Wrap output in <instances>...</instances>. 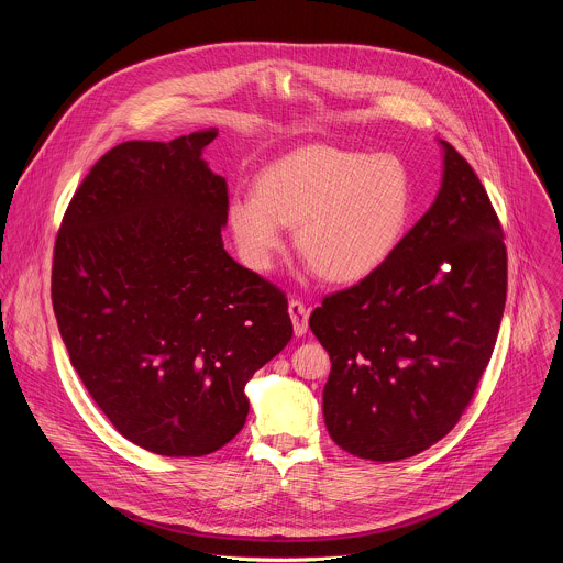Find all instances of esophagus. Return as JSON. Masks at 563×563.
Segmentation results:
<instances>
[{
  "label": "esophagus",
  "instance_id": "obj_1",
  "mask_svg": "<svg viewBox=\"0 0 563 563\" xmlns=\"http://www.w3.org/2000/svg\"><path fill=\"white\" fill-rule=\"evenodd\" d=\"M289 316H291V323H294V334L296 336H302L307 334V318H309V309L305 307L302 300L298 298H291L289 300Z\"/></svg>",
  "mask_w": 563,
  "mask_h": 563
}]
</instances>
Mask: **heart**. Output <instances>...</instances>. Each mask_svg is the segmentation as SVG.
<instances>
[{
	"instance_id": "b5f03b06",
	"label": "heart",
	"mask_w": 563,
	"mask_h": 563,
	"mask_svg": "<svg viewBox=\"0 0 563 563\" xmlns=\"http://www.w3.org/2000/svg\"><path fill=\"white\" fill-rule=\"evenodd\" d=\"M412 209V180L396 157L307 144L272 163L256 194L233 198L229 222L258 269L283 250L285 224H296L307 265L325 280L354 283L396 252Z\"/></svg>"
}]
</instances>
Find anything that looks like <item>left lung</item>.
Masks as SVG:
<instances>
[{"label":"left lung","instance_id":"obj_1","mask_svg":"<svg viewBox=\"0 0 563 563\" xmlns=\"http://www.w3.org/2000/svg\"><path fill=\"white\" fill-rule=\"evenodd\" d=\"M441 191L396 252L323 298L309 328L332 358L323 417L339 448L415 456L461 419L501 325L508 254L499 216L448 142Z\"/></svg>","mask_w":563,"mask_h":563}]
</instances>
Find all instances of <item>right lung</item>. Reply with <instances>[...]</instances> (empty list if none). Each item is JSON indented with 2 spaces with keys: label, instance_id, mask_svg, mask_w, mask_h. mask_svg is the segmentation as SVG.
I'll return each mask as SVG.
<instances>
[{
  "label": "right lung",
  "instance_id": "obj_1",
  "mask_svg": "<svg viewBox=\"0 0 563 563\" xmlns=\"http://www.w3.org/2000/svg\"><path fill=\"white\" fill-rule=\"evenodd\" d=\"M216 131L107 151L55 238L51 298L70 365L131 443L205 456L243 430L245 383L291 339L287 296L222 247Z\"/></svg>",
  "mask_w": 563,
  "mask_h": 563
}]
</instances>
